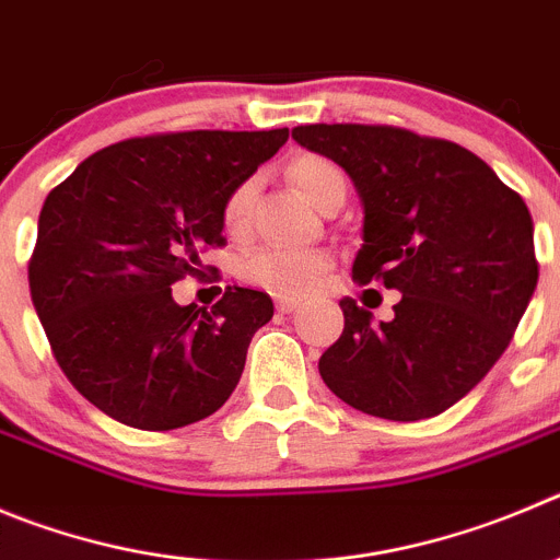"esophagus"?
<instances>
[{
    "label": "esophagus",
    "mask_w": 560,
    "mask_h": 560,
    "mask_svg": "<svg viewBox=\"0 0 560 560\" xmlns=\"http://www.w3.org/2000/svg\"><path fill=\"white\" fill-rule=\"evenodd\" d=\"M298 301H290V298H281V301H276V310L281 312V315H292V312H298Z\"/></svg>",
    "instance_id": "1"
}]
</instances>
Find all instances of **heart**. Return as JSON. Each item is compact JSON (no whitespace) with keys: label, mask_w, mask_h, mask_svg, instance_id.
Masks as SVG:
<instances>
[{"label":"heart","mask_w":560,"mask_h":560,"mask_svg":"<svg viewBox=\"0 0 560 560\" xmlns=\"http://www.w3.org/2000/svg\"><path fill=\"white\" fill-rule=\"evenodd\" d=\"M290 174L295 185L301 187V192L315 203H320V198L328 190H334V187H345L342 171L334 162L323 160V156H301V160L292 162ZM254 190L256 182L245 179L243 185H237L229 192L226 203H223V223H226L229 232H243L248 226ZM328 268H331V256L326 250L270 243L245 254L240 273L250 284L262 287V290L273 292V295L301 298L320 284Z\"/></svg>","instance_id":"b5f03b06"}]
</instances>
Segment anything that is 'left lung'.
Wrapping results in <instances>:
<instances>
[{
  "label": "left lung",
  "instance_id": "1",
  "mask_svg": "<svg viewBox=\"0 0 560 560\" xmlns=\"http://www.w3.org/2000/svg\"><path fill=\"white\" fill-rule=\"evenodd\" d=\"M292 138L357 185L353 279L404 295L386 323L339 301L345 328L317 364L323 381L364 415H442L494 368L530 304L539 262L525 201L451 140L364 124H310Z\"/></svg>",
  "mask_w": 560,
  "mask_h": 560
}]
</instances>
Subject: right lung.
<instances>
[{
	"label": "right lung",
	"mask_w": 560,
	"mask_h": 560,
	"mask_svg": "<svg viewBox=\"0 0 560 560\" xmlns=\"http://www.w3.org/2000/svg\"><path fill=\"white\" fill-rule=\"evenodd\" d=\"M290 138L149 135L88 156L46 196L30 292L51 353L82 398L124 425L171 431L215 415L237 386L268 292L229 287L212 310L171 284L223 245V203Z\"/></svg>",
	"instance_id": "add662e5"
}]
</instances>
